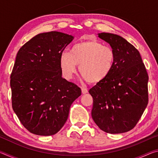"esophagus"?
<instances>
[{"label": "esophagus", "instance_id": "esophagus-1", "mask_svg": "<svg viewBox=\"0 0 158 158\" xmlns=\"http://www.w3.org/2000/svg\"><path fill=\"white\" fill-rule=\"evenodd\" d=\"M81 92L83 94H85V93H88V89H85V88H81Z\"/></svg>", "mask_w": 158, "mask_h": 158}]
</instances>
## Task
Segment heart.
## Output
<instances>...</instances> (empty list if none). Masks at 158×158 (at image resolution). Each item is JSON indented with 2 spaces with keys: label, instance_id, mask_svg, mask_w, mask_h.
Listing matches in <instances>:
<instances>
[{
  "label": "heart",
  "instance_id": "b5f03b06",
  "mask_svg": "<svg viewBox=\"0 0 158 158\" xmlns=\"http://www.w3.org/2000/svg\"><path fill=\"white\" fill-rule=\"evenodd\" d=\"M116 55L111 47L105 46L98 40L89 39L72 47L70 53L63 52L59 63L61 73L70 79L76 72L77 65L84 80L98 84L109 76L116 65Z\"/></svg>",
  "mask_w": 158,
  "mask_h": 158
}]
</instances>
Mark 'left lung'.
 I'll return each instance as SVG.
<instances>
[{"label": "left lung", "mask_w": 158, "mask_h": 158, "mask_svg": "<svg viewBox=\"0 0 158 158\" xmlns=\"http://www.w3.org/2000/svg\"><path fill=\"white\" fill-rule=\"evenodd\" d=\"M116 55L109 76L89 90L91 115L100 129L110 134L128 132L139 121L148 102V75L136 48L117 35L102 33Z\"/></svg>", "instance_id": "obj_1"}]
</instances>
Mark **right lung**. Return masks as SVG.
<instances>
[{"label": "right lung", "instance_id": "1", "mask_svg": "<svg viewBox=\"0 0 158 158\" xmlns=\"http://www.w3.org/2000/svg\"><path fill=\"white\" fill-rule=\"evenodd\" d=\"M74 37L60 32L38 34L20 48L10 75L12 106L26 129L56 134L68 120L80 88L62 77L60 56Z\"/></svg>", "mask_w": 158, "mask_h": 158}]
</instances>
